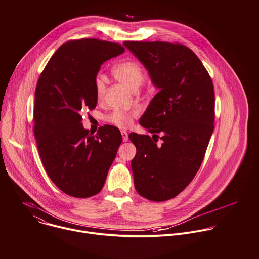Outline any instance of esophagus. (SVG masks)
Segmentation results:
<instances>
[{"instance_id": "1", "label": "esophagus", "mask_w": 259, "mask_h": 259, "mask_svg": "<svg viewBox=\"0 0 259 259\" xmlns=\"http://www.w3.org/2000/svg\"><path fill=\"white\" fill-rule=\"evenodd\" d=\"M121 134H122L123 141H127L128 140V133L126 131H121Z\"/></svg>"}]
</instances>
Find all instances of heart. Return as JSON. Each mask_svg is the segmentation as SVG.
Listing matches in <instances>:
<instances>
[{"instance_id": "heart-1", "label": "heart", "mask_w": 259, "mask_h": 259, "mask_svg": "<svg viewBox=\"0 0 259 259\" xmlns=\"http://www.w3.org/2000/svg\"><path fill=\"white\" fill-rule=\"evenodd\" d=\"M113 75L117 80L127 86L129 89L136 91L144 79V69L142 65L133 59H126L117 63L113 68ZM95 95L98 100H102L105 95V82L101 76H98L94 81ZM139 115L135 108L121 109L117 108L105 117V121L121 129H126L132 125L134 119Z\"/></svg>"}]
</instances>
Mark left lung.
Listing matches in <instances>:
<instances>
[{
	"mask_svg": "<svg viewBox=\"0 0 259 259\" xmlns=\"http://www.w3.org/2000/svg\"><path fill=\"white\" fill-rule=\"evenodd\" d=\"M160 89L139 120L153 134L131 133L136 192L153 202L175 198L194 179L214 129L212 79L189 47L171 42L126 41ZM160 143L158 144V139Z\"/></svg>",
	"mask_w": 259,
	"mask_h": 259,
	"instance_id": "8db88e82",
	"label": "left lung"
}]
</instances>
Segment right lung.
<instances>
[{
	"instance_id": "1",
	"label": "right lung",
	"mask_w": 259,
	"mask_h": 259,
	"mask_svg": "<svg viewBox=\"0 0 259 259\" xmlns=\"http://www.w3.org/2000/svg\"><path fill=\"white\" fill-rule=\"evenodd\" d=\"M125 48L98 39L70 40L49 59L34 92V137L43 166L66 195L89 198L103 188L122 142L118 128L100 127L90 134L84 110L96 107L94 81L104 61Z\"/></svg>"
}]
</instances>
